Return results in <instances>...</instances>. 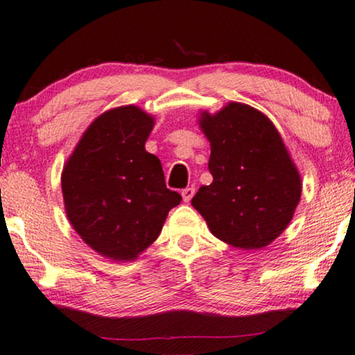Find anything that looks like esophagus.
I'll use <instances>...</instances> for the list:
<instances>
[{
    "label": "esophagus",
    "mask_w": 355,
    "mask_h": 355,
    "mask_svg": "<svg viewBox=\"0 0 355 355\" xmlns=\"http://www.w3.org/2000/svg\"><path fill=\"white\" fill-rule=\"evenodd\" d=\"M193 193H195V187H186V189H182L181 195H182V200H184V202L189 203L190 200H192Z\"/></svg>",
    "instance_id": "1"
}]
</instances>
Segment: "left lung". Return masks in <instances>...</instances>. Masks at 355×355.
<instances>
[{
    "label": "left lung",
    "mask_w": 355,
    "mask_h": 355,
    "mask_svg": "<svg viewBox=\"0 0 355 355\" xmlns=\"http://www.w3.org/2000/svg\"><path fill=\"white\" fill-rule=\"evenodd\" d=\"M211 144L209 173L192 205L214 237L241 250L269 245L286 229L301 198V179L284 141L266 115L230 102L219 114H203Z\"/></svg>",
    "instance_id": "obj_1"
}]
</instances>
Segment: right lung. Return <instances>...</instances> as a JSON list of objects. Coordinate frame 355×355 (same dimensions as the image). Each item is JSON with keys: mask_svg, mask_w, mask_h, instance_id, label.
Returning a JSON list of instances; mask_svg holds the SVG:
<instances>
[{"mask_svg": "<svg viewBox=\"0 0 355 355\" xmlns=\"http://www.w3.org/2000/svg\"><path fill=\"white\" fill-rule=\"evenodd\" d=\"M152 116L135 105L96 118L62 173L67 218L92 250L132 261L162 232L182 197L165 184L162 163L146 150Z\"/></svg>", "mask_w": 355, "mask_h": 355, "instance_id": "1", "label": "right lung"}]
</instances>
